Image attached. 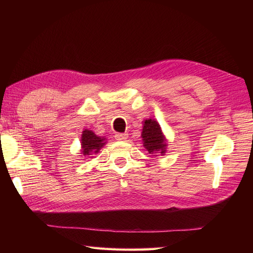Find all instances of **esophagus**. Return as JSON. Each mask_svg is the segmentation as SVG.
<instances>
[{
    "label": "esophagus",
    "mask_w": 253,
    "mask_h": 253,
    "mask_svg": "<svg viewBox=\"0 0 253 253\" xmlns=\"http://www.w3.org/2000/svg\"><path fill=\"white\" fill-rule=\"evenodd\" d=\"M127 137H128V133H126V132H117L116 135H115V139L116 140H118V141H124V140H126L127 139Z\"/></svg>",
    "instance_id": "1"
}]
</instances>
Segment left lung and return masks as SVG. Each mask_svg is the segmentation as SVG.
<instances>
[{"label":"left lung","mask_w":253,"mask_h":253,"mask_svg":"<svg viewBox=\"0 0 253 253\" xmlns=\"http://www.w3.org/2000/svg\"><path fill=\"white\" fill-rule=\"evenodd\" d=\"M142 140L146 149L149 153H164L165 147L168 144L165 143L164 136L161 130L159 123L154 120H146L143 124L142 129Z\"/></svg>","instance_id":"1"}]
</instances>
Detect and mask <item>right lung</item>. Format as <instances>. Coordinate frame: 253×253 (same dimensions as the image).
<instances>
[{"instance_id":"right-lung-1","label":"right lung","mask_w":253,"mask_h":253,"mask_svg":"<svg viewBox=\"0 0 253 253\" xmlns=\"http://www.w3.org/2000/svg\"><path fill=\"white\" fill-rule=\"evenodd\" d=\"M104 138H100L95 135L93 131L85 129L83 131L82 136V148L84 155H91L92 153H96L103 147Z\"/></svg>"}]
</instances>
